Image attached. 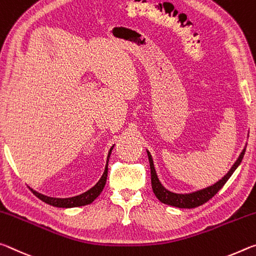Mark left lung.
Wrapping results in <instances>:
<instances>
[{"label": "left lung", "instance_id": "1", "mask_svg": "<svg viewBox=\"0 0 256 256\" xmlns=\"http://www.w3.org/2000/svg\"><path fill=\"white\" fill-rule=\"evenodd\" d=\"M245 150H246V148H244V150H242L240 158H237V161L234 163L232 169L228 171V174H226L222 179H220L219 182H216L214 185L204 188V190L190 192V194H176V192H171L169 190H166V188L161 185L160 180L158 179L156 169H154L152 156H150V154L148 150L150 168V182H152L153 192L156 194V196L160 202L171 205V206H176L180 208H194L200 206V205H203L204 203H206L208 200H211L213 196H214L216 192L224 187V184L228 182V179L232 177V174L234 172V170H236L238 166L240 164L242 158H244Z\"/></svg>", "mask_w": 256, "mask_h": 256}]
</instances>
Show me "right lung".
I'll use <instances>...</instances> for the list:
<instances>
[{
    "label": "right lung",
    "instance_id": "1",
    "mask_svg": "<svg viewBox=\"0 0 256 256\" xmlns=\"http://www.w3.org/2000/svg\"><path fill=\"white\" fill-rule=\"evenodd\" d=\"M113 148V146L110 148V152L108 154V158H110L111 150ZM106 178H108V163L106 166V170L102 174V177L98 180V182L96 184L94 187H92L90 190H87L82 194L78 195V196H74V198H50V196H46L40 194V192H37L36 190H32L34 195H36L40 200H43V202L48 203L52 206H56V208H77V206H82V205H87L90 204L93 200L98 198V196L100 194V192L103 190L104 186H106Z\"/></svg>",
    "mask_w": 256,
    "mask_h": 256
}]
</instances>
